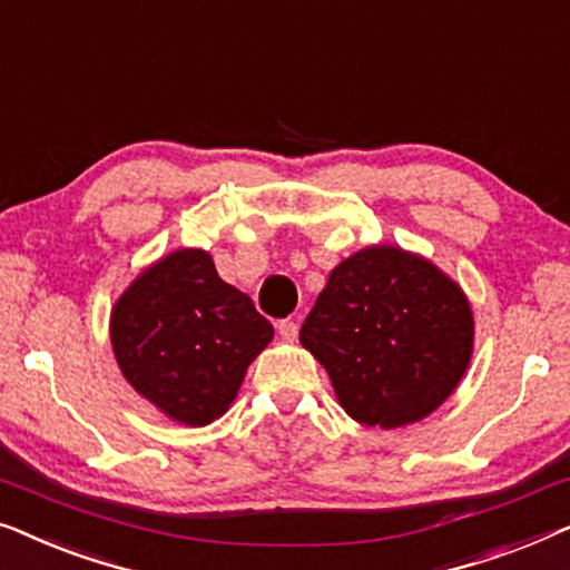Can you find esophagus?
<instances>
[{"instance_id": "34e87169", "label": "esophagus", "mask_w": 570, "mask_h": 570, "mask_svg": "<svg viewBox=\"0 0 570 570\" xmlns=\"http://www.w3.org/2000/svg\"><path fill=\"white\" fill-rule=\"evenodd\" d=\"M279 337H283L285 342H295L298 340V324L291 322V318H285V322H279Z\"/></svg>"}]
</instances>
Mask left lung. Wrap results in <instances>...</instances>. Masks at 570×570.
Wrapping results in <instances>:
<instances>
[{"label": "left lung", "instance_id": "1", "mask_svg": "<svg viewBox=\"0 0 570 570\" xmlns=\"http://www.w3.org/2000/svg\"><path fill=\"white\" fill-rule=\"evenodd\" d=\"M472 311L456 283L394 246L334 267L301 326L337 400L363 425L400 428L439 407L472 355Z\"/></svg>", "mask_w": 570, "mask_h": 570}]
</instances>
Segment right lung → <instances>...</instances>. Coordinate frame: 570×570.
<instances>
[{
    "label": "right lung",
    "instance_id": "add662e5",
    "mask_svg": "<svg viewBox=\"0 0 570 570\" xmlns=\"http://www.w3.org/2000/svg\"><path fill=\"white\" fill-rule=\"evenodd\" d=\"M272 324L217 277L213 256L186 248L139 275L116 303L111 342L145 400L186 425H207L236 400Z\"/></svg>",
    "mask_w": 570,
    "mask_h": 570
}]
</instances>
